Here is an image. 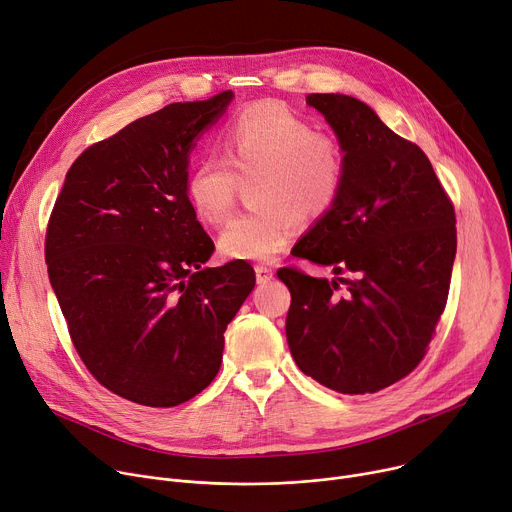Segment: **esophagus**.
I'll use <instances>...</instances> for the list:
<instances>
[{"label":"esophagus","instance_id":"esophagus-1","mask_svg":"<svg viewBox=\"0 0 512 512\" xmlns=\"http://www.w3.org/2000/svg\"><path fill=\"white\" fill-rule=\"evenodd\" d=\"M256 281H258V285H266L270 279H272V268H268V266H264V264H258L256 268Z\"/></svg>","mask_w":512,"mask_h":512}]
</instances>
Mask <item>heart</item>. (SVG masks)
Wrapping results in <instances>:
<instances>
[{"label":"heart","instance_id":"b5f03b06","mask_svg":"<svg viewBox=\"0 0 512 512\" xmlns=\"http://www.w3.org/2000/svg\"><path fill=\"white\" fill-rule=\"evenodd\" d=\"M223 160L201 157L186 176V201L209 225L227 219L238 176L256 178L250 201L258 207L235 215L219 235L227 258L268 262L295 238L297 221L316 223L338 203L346 160L340 143L320 135L281 102H256L240 110L221 133Z\"/></svg>","mask_w":512,"mask_h":512}]
</instances>
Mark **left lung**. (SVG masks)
Instances as JSON below:
<instances>
[{
    "label": "left lung",
    "instance_id": "1",
    "mask_svg": "<svg viewBox=\"0 0 512 512\" xmlns=\"http://www.w3.org/2000/svg\"><path fill=\"white\" fill-rule=\"evenodd\" d=\"M344 151L336 207L293 248L332 266H285L287 342L297 367L338 393H375L412 373L447 305L457 250L453 203L424 151L344 94H309Z\"/></svg>",
    "mask_w": 512,
    "mask_h": 512
}]
</instances>
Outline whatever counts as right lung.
Instances as JSON below:
<instances>
[{"mask_svg":"<svg viewBox=\"0 0 512 512\" xmlns=\"http://www.w3.org/2000/svg\"><path fill=\"white\" fill-rule=\"evenodd\" d=\"M174 102L90 145L71 164L45 240L51 287L88 371L129 402L172 408L201 393L223 332L256 285L186 201L188 155L231 102Z\"/></svg>","mask_w":512,"mask_h":512,"instance_id":"obj_1","label":"right lung"}]
</instances>
